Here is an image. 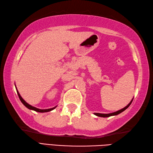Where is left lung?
<instances>
[{"label":"left lung","instance_id":"obj_1","mask_svg":"<svg viewBox=\"0 0 153 153\" xmlns=\"http://www.w3.org/2000/svg\"><path fill=\"white\" fill-rule=\"evenodd\" d=\"M132 100L133 99L131 100V101L129 102L128 105H127L126 107H124V108L118 110V111H116L115 112H113V113H110V114H100V113H95V115L97 116H99V117H103V118H106V117H110L111 116H115V115H118L119 114H120L121 112L124 111L125 110H126L127 108H128V107L129 106V105H131V102H132Z\"/></svg>","mask_w":153,"mask_h":153}]
</instances>
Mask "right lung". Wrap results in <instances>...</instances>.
Masks as SVG:
<instances>
[{"instance_id": "right-lung-1", "label": "right lung", "mask_w": 153, "mask_h": 153, "mask_svg": "<svg viewBox=\"0 0 153 153\" xmlns=\"http://www.w3.org/2000/svg\"><path fill=\"white\" fill-rule=\"evenodd\" d=\"M16 91H17L18 95V97H19V99H20L21 102H22L23 104H24V106H26L27 108H29V109H30V110H35V111L38 112H49V111H51V110H53V109H54V108H56V106H55V107H54V108H49V109H45V110H41V109H39V108H35V107H33V106H31L30 105H29V104H27L26 102H25V100L22 99V97L20 96V95H19V92H18V91L17 89H16Z\"/></svg>"}]
</instances>
